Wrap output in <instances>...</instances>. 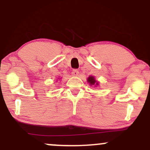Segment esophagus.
Returning a JSON list of instances; mask_svg holds the SVG:
<instances>
[{"mask_svg": "<svg viewBox=\"0 0 150 150\" xmlns=\"http://www.w3.org/2000/svg\"><path fill=\"white\" fill-rule=\"evenodd\" d=\"M71 74H72V76H77L79 75V71L76 69H74L73 71H72Z\"/></svg>", "mask_w": 150, "mask_h": 150, "instance_id": "esophagus-1", "label": "esophagus"}]
</instances>
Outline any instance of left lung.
I'll return each instance as SVG.
<instances>
[{"label":"left lung","mask_w":150,"mask_h":150,"mask_svg":"<svg viewBox=\"0 0 150 150\" xmlns=\"http://www.w3.org/2000/svg\"><path fill=\"white\" fill-rule=\"evenodd\" d=\"M88 83H90L91 85H94V84H96V85H98V83H96V81L95 79H94V77L93 76H89L88 78Z\"/></svg>","instance_id":"8db88e82"}]
</instances>
